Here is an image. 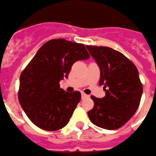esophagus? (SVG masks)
<instances>
[{
    "instance_id": "esophagus-1",
    "label": "esophagus",
    "mask_w": 156,
    "mask_h": 156,
    "mask_svg": "<svg viewBox=\"0 0 156 156\" xmlns=\"http://www.w3.org/2000/svg\"><path fill=\"white\" fill-rule=\"evenodd\" d=\"M86 97H87V94H85V93H82V98H86Z\"/></svg>"
}]
</instances>
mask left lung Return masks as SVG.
<instances>
[{"label": "left lung", "instance_id": "left-lung-1", "mask_svg": "<svg viewBox=\"0 0 156 156\" xmlns=\"http://www.w3.org/2000/svg\"><path fill=\"white\" fill-rule=\"evenodd\" d=\"M101 71L100 85L105 96H91L94 107L87 112L91 123L100 128L115 130L123 126L136 113L142 95L138 70L119 51L106 46H87Z\"/></svg>", "mask_w": 156, "mask_h": 156}]
</instances>
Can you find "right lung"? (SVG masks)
<instances>
[{
  "label": "right lung",
  "mask_w": 156,
  "mask_h": 156,
  "mask_svg": "<svg viewBox=\"0 0 156 156\" xmlns=\"http://www.w3.org/2000/svg\"><path fill=\"white\" fill-rule=\"evenodd\" d=\"M90 55L83 44L53 39L46 41L23 71L19 101L28 119L38 128L55 131L67 125L81 93L67 92L59 81L68 78L76 61Z\"/></svg>",
  "instance_id": "obj_1"
}]
</instances>
